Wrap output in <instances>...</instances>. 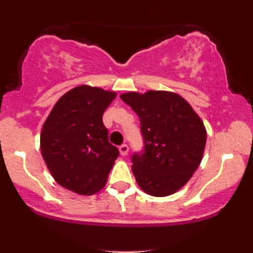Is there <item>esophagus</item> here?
Listing matches in <instances>:
<instances>
[{"mask_svg":"<svg viewBox=\"0 0 253 253\" xmlns=\"http://www.w3.org/2000/svg\"><path fill=\"white\" fill-rule=\"evenodd\" d=\"M119 150H120V153L123 156H126L127 153H128V145L127 144H123L120 145V147H119Z\"/></svg>","mask_w":253,"mask_h":253,"instance_id":"esophagus-1","label":"esophagus"}]
</instances>
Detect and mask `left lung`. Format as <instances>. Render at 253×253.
<instances>
[{"instance_id":"1","label":"left lung","mask_w":253,"mask_h":253,"mask_svg":"<svg viewBox=\"0 0 253 253\" xmlns=\"http://www.w3.org/2000/svg\"><path fill=\"white\" fill-rule=\"evenodd\" d=\"M121 100L140 120L143 150L130 158L139 187L168 196L185 184L201 163L207 133L190 104L173 92H127Z\"/></svg>"}]
</instances>
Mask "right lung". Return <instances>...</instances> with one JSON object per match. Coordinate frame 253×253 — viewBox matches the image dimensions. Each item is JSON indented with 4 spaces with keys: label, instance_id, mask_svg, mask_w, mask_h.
Wrapping results in <instances>:
<instances>
[{
    "label": "right lung",
    "instance_id": "obj_1",
    "mask_svg": "<svg viewBox=\"0 0 253 253\" xmlns=\"http://www.w3.org/2000/svg\"><path fill=\"white\" fill-rule=\"evenodd\" d=\"M115 96L101 88L77 86L58 100L42 126L40 149L51 175L80 195L97 193L119 157L102 121Z\"/></svg>",
    "mask_w": 253,
    "mask_h": 253
}]
</instances>
